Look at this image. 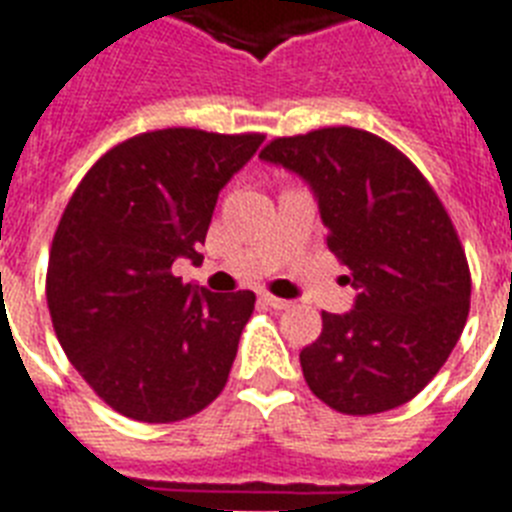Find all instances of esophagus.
Here are the masks:
<instances>
[{"instance_id":"1","label":"esophagus","mask_w":512,"mask_h":512,"mask_svg":"<svg viewBox=\"0 0 512 512\" xmlns=\"http://www.w3.org/2000/svg\"><path fill=\"white\" fill-rule=\"evenodd\" d=\"M260 300H263L265 305H268V308H273V311H287L289 305V300H281V297H273V295H268V292H265L263 297H260Z\"/></svg>"}]
</instances>
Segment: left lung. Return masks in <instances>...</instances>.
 <instances>
[{
	"mask_svg": "<svg viewBox=\"0 0 512 512\" xmlns=\"http://www.w3.org/2000/svg\"><path fill=\"white\" fill-rule=\"evenodd\" d=\"M260 159L308 183L356 289L353 311L321 313L319 340L300 350L308 388L342 414L412 401L470 311L465 249L436 191L398 148L353 127L276 138Z\"/></svg>",
	"mask_w": 512,
	"mask_h": 512,
	"instance_id": "obj_1",
	"label": "left lung"
}]
</instances>
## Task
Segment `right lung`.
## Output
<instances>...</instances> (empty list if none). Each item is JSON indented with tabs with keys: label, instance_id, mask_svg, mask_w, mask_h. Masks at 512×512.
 Masks as SVG:
<instances>
[{
	"label": "right lung",
	"instance_id": "obj_1",
	"mask_svg": "<svg viewBox=\"0 0 512 512\" xmlns=\"http://www.w3.org/2000/svg\"><path fill=\"white\" fill-rule=\"evenodd\" d=\"M260 143L257 132H143L92 164L60 217L52 327L76 372L130 420H185L228 382L255 292L183 284L172 265L201 263L217 193Z\"/></svg>",
	"mask_w": 512,
	"mask_h": 512
}]
</instances>
